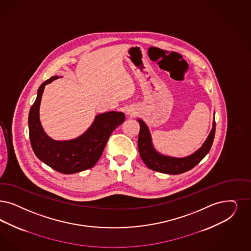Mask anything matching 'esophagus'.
I'll return each instance as SVG.
<instances>
[{"label":"esophagus","instance_id":"esophagus-1","mask_svg":"<svg viewBox=\"0 0 251 251\" xmlns=\"http://www.w3.org/2000/svg\"><path fill=\"white\" fill-rule=\"evenodd\" d=\"M134 113H135V112H132V111H127V114H128V115H131V116H132V115H134Z\"/></svg>","mask_w":251,"mask_h":251}]
</instances>
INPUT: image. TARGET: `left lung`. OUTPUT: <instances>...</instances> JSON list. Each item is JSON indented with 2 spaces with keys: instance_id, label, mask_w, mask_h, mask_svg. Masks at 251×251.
<instances>
[{
  "instance_id": "8db88e82",
  "label": "left lung",
  "mask_w": 251,
  "mask_h": 251,
  "mask_svg": "<svg viewBox=\"0 0 251 251\" xmlns=\"http://www.w3.org/2000/svg\"><path fill=\"white\" fill-rule=\"evenodd\" d=\"M214 116H215V112H214ZM138 122L140 126L139 139H138L139 155L142 159V161L144 162V164L150 169H152L157 172L171 174V175H177V174H181L186 171L191 170L197 164H199L200 161L208 153L213 143L215 130H216L215 117L212 124V129L210 131L206 139L204 140L203 145L194 153L186 157L181 158L168 156L158 152L152 144L151 135L149 130L148 126L141 119H138Z\"/></svg>"
}]
</instances>
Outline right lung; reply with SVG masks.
<instances>
[{
  "instance_id": "right-lung-1",
  "label": "right lung",
  "mask_w": 251,
  "mask_h": 251,
  "mask_svg": "<svg viewBox=\"0 0 251 251\" xmlns=\"http://www.w3.org/2000/svg\"><path fill=\"white\" fill-rule=\"evenodd\" d=\"M59 78L52 76L38 89L37 98L28 113V131L32 150L42 162L63 174H74L93 167L102 154L112 131L126 119L121 112L96 115L92 125L78 138L55 140L47 136L40 122V104L46 85Z\"/></svg>"
}]
</instances>
